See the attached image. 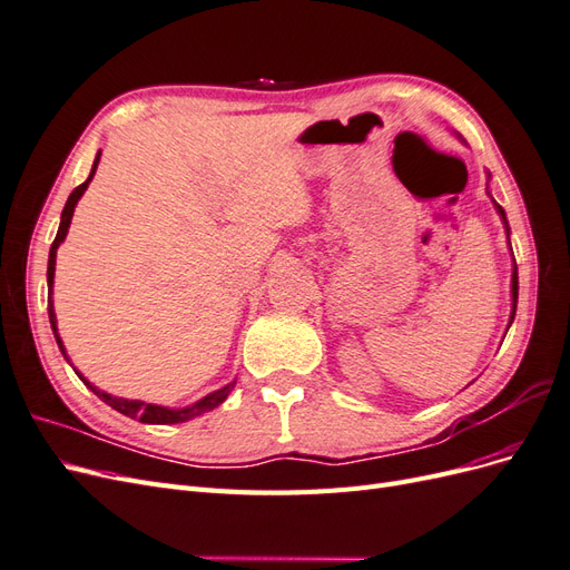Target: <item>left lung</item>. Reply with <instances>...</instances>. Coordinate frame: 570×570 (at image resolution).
Wrapping results in <instances>:
<instances>
[{
	"instance_id": "8db88e82",
	"label": "left lung",
	"mask_w": 570,
	"mask_h": 570,
	"mask_svg": "<svg viewBox=\"0 0 570 570\" xmlns=\"http://www.w3.org/2000/svg\"><path fill=\"white\" fill-rule=\"evenodd\" d=\"M497 206V212L502 214V220H504V228L509 230V223H507V216H504V209L499 204H494ZM511 295H513V308H511V321H513V316H515V302H519V273H515V268H513V278H511Z\"/></svg>"
}]
</instances>
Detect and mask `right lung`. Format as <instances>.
Wrapping results in <instances>:
<instances>
[{"label":"right lung","instance_id":"right-lung-1","mask_svg":"<svg viewBox=\"0 0 570 570\" xmlns=\"http://www.w3.org/2000/svg\"><path fill=\"white\" fill-rule=\"evenodd\" d=\"M97 164H99V154H97V159H95V164H92L90 178L85 180L82 185H78V187L73 189V193H71V197H68V202H66V206H63V212H61L59 233H57L55 243H51V249H49V264H47L49 304H47V308H49V323H51V331H55L57 344H59V350H61V354H63V356H66V352H63V342H61V337L57 335V316H55V304H51V285H55L57 249H59V245L63 243V237H66V233H68V226H71V218H73V209H76V204H78V199L82 197L85 189H88V185H90V180H92V176H95V170H97ZM80 381H82L85 385H88V387H90V390H92V392L99 396L101 402H107L111 409H116V411L124 413V416L137 419V421H142V423H159V425H168V423H183V421H189V419L199 416V413L212 411V409H216L218 404L226 402V396H228V394H230V390L235 387V383H230V385H226V387H223V390H216V392H212L209 396H204V400H199L197 404L187 406V409H166V406H157V404H145V402H140V400H124V396H111V394H107V392L97 390L95 385H90L88 381H85L82 375H80Z\"/></svg>","mask_w":570,"mask_h":570}]
</instances>
